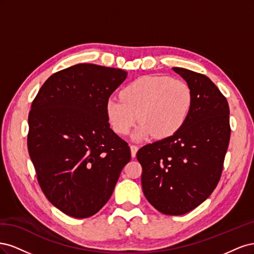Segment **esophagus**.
<instances>
[{"instance_id": "obj_1", "label": "esophagus", "mask_w": 254, "mask_h": 254, "mask_svg": "<svg viewBox=\"0 0 254 254\" xmlns=\"http://www.w3.org/2000/svg\"><path fill=\"white\" fill-rule=\"evenodd\" d=\"M137 149H139V147H137L136 145H130V150H131V156L134 158L135 155H136V151Z\"/></svg>"}]
</instances>
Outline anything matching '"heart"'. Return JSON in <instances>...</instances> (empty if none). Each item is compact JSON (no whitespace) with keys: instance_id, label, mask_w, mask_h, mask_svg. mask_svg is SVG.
Wrapping results in <instances>:
<instances>
[{"instance_id":"obj_1","label":"heart","mask_w":254,"mask_h":254,"mask_svg":"<svg viewBox=\"0 0 254 254\" xmlns=\"http://www.w3.org/2000/svg\"><path fill=\"white\" fill-rule=\"evenodd\" d=\"M120 96L107 102V118L114 131L123 135L139 121L135 139L172 136L184 125L193 105L189 84L167 76H142L127 84Z\"/></svg>"}]
</instances>
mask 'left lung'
Listing matches in <instances>:
<instances>
[{
	"instance_id": "1",
	"label": "left lung",
	"mask_w": 254,
	"mask_h": 254,
	"mask_svg": "<svg viewBox=\"0 0 254 254\" xmlns=\"http://www.w3.org/2000/svg\"><path fill=\"white\" fill-rule=\"evenodd\" d=\"M173 70L193 92L189 117L175 134L143 146L136 158L149 203L165 215H183L202 203L216 188L231 129L228 102L214 82L187 68Z\"/></svg>"
}]
</instances>
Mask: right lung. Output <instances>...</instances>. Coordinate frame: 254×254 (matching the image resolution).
I'll list each match as a JSON object with an SVG mask.
<instances>
[{"mask_svg":"<svg viewBox=\"0 0 254 254\" xmlns=\"http://www.w3.org/2000/svg\"><path fill=\"white\" fill-rule=\"evenodd\" d=\"M126 77L121 68L75 64L49 77L32 104L29 157L45 197L68 216L87 218L101 210L131 159L106 114Z\"/></svg>","mask_w":254,"mask_h":254,"instance_id":"add662e5","label":"right lung"}]
</instances>
